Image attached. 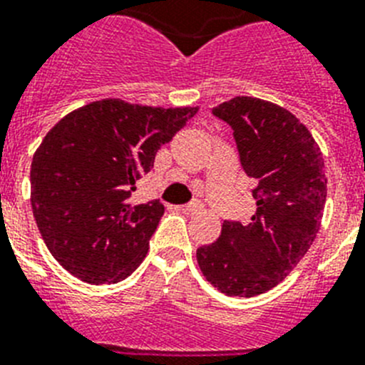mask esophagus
<instances>
[{
	"instance_id": "34e87169",
	"label": "esophagus",
	"mask_w": 365,
	"mask_h": 365,
	"mask_svg": "<svg viewBox=\"0 0 365 365\" xmlns=\"http://www.w3.org/2000/svg\"><path fill=\"white\" fill-rule=\"evenodd\" d=\"M202 210H204V206H202V202H198V200H192L183 206V211H185V213H198V211H202Z\"/></svg>"
}]
</instances>
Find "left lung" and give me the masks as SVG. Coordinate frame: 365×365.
Returning a JSON list of instances; mask_svg holds the SVG:
<instances>
[{
	"label": "left lung",
	"instance_id": "obj_1",
	"mask_svg": "<svg viewBox=\"0 0 365 365\" xmlns=\"http://www.w3.org/2000/svg\"><path fill=\"white\" fill-rule=\"evenodd\" d=\"M234 130L240 161L252 178L250 222L225 220L219 240L197 250L210 284L230 297H254L280 284L314 243L327 200L321 150L295 115L259 98L213 107Z\"/></svg>",
	"mask_w": 365,
	"mask_h": 365
}]
</instances>
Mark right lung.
<instances>
[{
    "label": "right lung",
    "mask_w": 365,
    "mask_h": 365,
    "mask_svg": "<svg viewBox=\"0 0 365 365\" xmlns=\"http://www.w3.org/2000/svg\"><path fill=\"white\" fill-rule=\"evenodd\" d=\"M197 111L107 98L46 133L33 155L31 207L46 247L70 274L116 284L139 267L165 207L159 200L133 204L131 191Z\"/></svg>",
    "instance_id": "right-lung-1"
}]
</instances>
